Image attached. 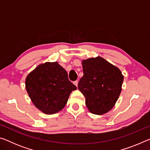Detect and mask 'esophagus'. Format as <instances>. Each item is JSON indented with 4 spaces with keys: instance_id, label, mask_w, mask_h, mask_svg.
Here are the masks:
<instances>
[{
    "instance_id": "esophagus-1",
    "label": "esophagus",
    "mask_w": 150,
    "mask_h": 150,
    "mask_svg": "<svg viewBox=\"0 0 150 150\" xmlns=\"http://www.w3.org/2000/svg\"><path fill=\"white\" fill-rule=\"evenodd\" d=\"M73 84H74L76 87H77L78 85V81H75L74 82H73Z\"/></svg>"
}]
</instances>
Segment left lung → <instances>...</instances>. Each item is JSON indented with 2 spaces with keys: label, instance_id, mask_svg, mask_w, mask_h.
Segmentation results:
<instances>
[{
  "label": "left lung",
  "instance_id": "8db88e82",
  "mask_svg": "<svg viewBox=\"0 0 150 150\" xmlns=\"http://www.w3.org/2000/svg\"><path fill=\"white\" fill-rule=\"evenodd\" d=\"M83 76L78 88L91 112L101 115L114 107L120 96L124 77L120 70L101 57L82 62Z\"/></svg>",
  "mask_w": 150,
  "mask_h": 150
}]
</instances>
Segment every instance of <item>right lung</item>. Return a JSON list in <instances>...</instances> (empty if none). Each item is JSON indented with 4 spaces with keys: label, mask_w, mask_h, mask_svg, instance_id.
<instances>
[{
    "label": "right lung",
    "mask_w": 150,
    "mask_h": 150,
    "mask_svg": "<svg viewBox=\"0 0 150 150\" xmlns=\"http://www.w3.org/2000/svg\"><path fill=\"white\" fill-rule=\"evenodd\" d=\"M26 88L36 107L47 115L62 110L73 91L77 89L57 62H46L28 75Z\"/></svg>",
    "instance_id": "1"
}]
</instances>
